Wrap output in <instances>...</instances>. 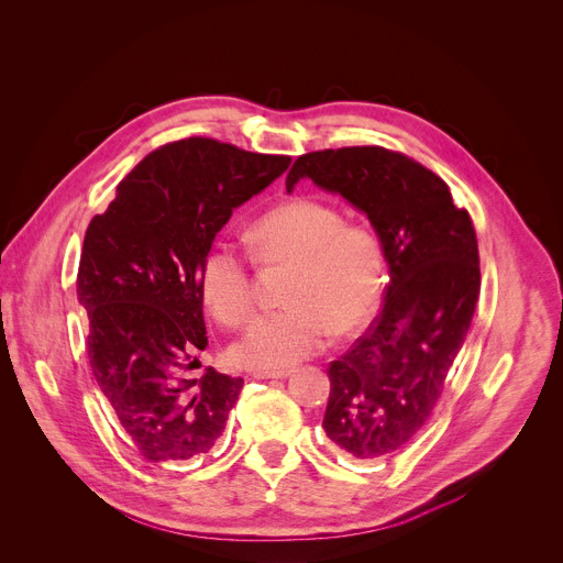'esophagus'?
<instances>
[{"mask_svg": "<svg viewBox=\"0 0 563 563\" xmlns=\"http://www.w3.org/2000/svg\"><path fill=\"white\" fill-rule=\"evenodd\" d=\"M289 376V371H254V378H258V380H283V378H287Z\"/></svg>", "mask_w": 563, "mask_h": 563, "instance_id": "esophagus-1", "label": "esophagus"}]
</instances>
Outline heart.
<instances>
[{
	"instance_id": "b5f03b06",
	"label": "heart",
	"mask_w": 563,
	"mask_h": 563,
	"mask_svg": "<svg viewBox=\"0 0 563 563\" xmlns=\"http://www.w3.org/2000/svg\"><path fill=\"white\" fill-rule=\"evenodd\" d=\"M256 258L265 267L294 265L285 300L289 307L258 318L232 346L250 368L276 371L320 351L329 335H349L378 313L387 291V256L380 234L320 199H291L252 228ZM201 287L212 316L239 327L254 313L252 256L217 243L201 265Z\"/></svg>"
}]
</instances>
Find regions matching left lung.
Instances as JSON below:
<instances>
[{"instance_id": "left-lung-1", "label": "left lung", "mask_w": 563, "mask_h": 563, "mask_svg": "<svg viewBox=\"0 0 563 563\" xmlns=\"http://www.w3.org/2000/svg\"><path fill=\"white\" fill-rule=\"evenodd\" d=\"M300 178L364 212L385 245V307L329 364L322 420L342 453L383 460L427 424L466 340L479 298L473 221L438 174L380 145L302 154L287 174V192Z\"/></svg>"}]
</instances>
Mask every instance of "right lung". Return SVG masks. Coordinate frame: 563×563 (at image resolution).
Wrapping results in <instances>:
<instances>
[{"mask_svg":"<svg viewBox=\"0 0 563 563\" xmlns=\"http://www.w3.org/2000/svg\"><path fill=\"white\" fill-rule=\"evenodd\" d=\"M206 136L150 152L84 239L77 298L92 376L121 431L150 462L206 455L243 378L203 368L201 265L232 212L287 167Z\"/></svg>","mask_w":563,"mask_h":563,"instance_id":"1","label":"right lung"}]
</instances>
